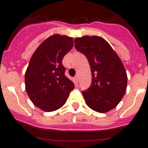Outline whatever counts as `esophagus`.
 Returning <instances> with one entry per match:
<instances>
[{"mask_svg": "<svg viewBox=\"0 0 148 148\" xmlns=\"http://www.w3.org/2000/svg\"><path fill=\"white\" fill-rule=\"evenodd\" d=\"M74 82H75V84H78V75H75V76L74 77Z\"/></svg>", "mask_w": 148, "mask_h": 148, "instance_id": "obj_1", "label": "esophagus"}]
</instances>
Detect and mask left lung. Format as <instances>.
I'll return each mask as SVG.
<instances>
[{"label":"left lung","mask_w":148,"mask_h":148,"mask_svg":"<svg viewBox=\"0 0 148 148\" xmlns=\"http://www.w3.org/2000/svg\"><path fill=\"white\" fill-rule=\"evenodd\" d=\"M77 51L88 59L92 83L82 91L89 108L99 113L113 109L126 92L127 76L118 55L104 38L84 36L74 40Z\"/></svg>","instance_id":"obj_1"}]
</instances>
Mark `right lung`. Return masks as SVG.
Masks as SVG:
<instances>
[{
	"label": "right lung",
	"mask_w": 148,
	"mask_h": 148,
	"mask_svg": "<svg viewBox=\"0 0 148 148\" xmlns=\"http://www.w3.org/2000/svg\"><path fill=\"white\" fill-rule=\"evenodd\" d=\"M73 38L54 35L39 46L25 73L26 90L32 102L47 112L66 103L74 84L65 75L64 56L73 48Z\"/></svg>",
	"instance_id": "1"
}]
</instances>
